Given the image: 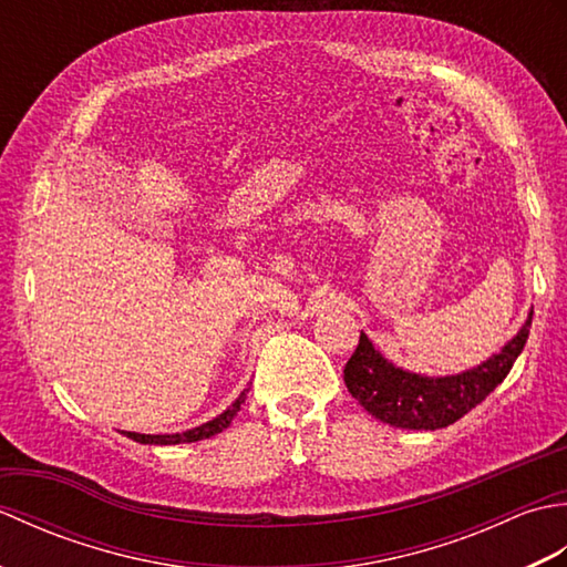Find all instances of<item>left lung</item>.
Here are the masks:
<instances>
[{
    "instance_id": "8db88e82",
    "label": "left lung",
    "mask_w": 567,
    "mask_h": 567,
    "mask_svg": "<svg viewBox=\"0 0 567 567\" xmlns=\"http://www.w3.org/2000/svg\"><path fill=\"white\" fill-rule=\"evenodd\" d=\"M532 317L528 315L522 331L502 348V353L451 378H424L394 368L372 348L368 336L360 333L355 353L343 370L346 388L384 424L396 429H443L475 409L509 375L514 360L526 346Z\"/></svg>"
}]
</instances>
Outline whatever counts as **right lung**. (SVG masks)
<instances>
[{
    "label": "right lung",
    "mask_w": 567,
    "mask_h": 567,
    "mask_svg": "<svg viewBox=\"0 0 567 567\" xmlns=\"http://www.w3.org/2000/svg\"><path fill=\"white\" fill-rule=\"evenodd\" d=\"M246 392H248V390H246ZM246 392H240L238 400H236L231 406H228L224 414H219L216 419L207 421V424H202V426L192 429V431H185V433H173V436H151V433H131V431H126V436H128V439H134V441H138V443H155V445L195 443V441H202V439H209V436H214V433H221L228 424H231L234 416L238 414L240 404L246 402Z\"/></svg>",
    "instance_id": "right-lung-1"
}]
</instances>
